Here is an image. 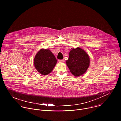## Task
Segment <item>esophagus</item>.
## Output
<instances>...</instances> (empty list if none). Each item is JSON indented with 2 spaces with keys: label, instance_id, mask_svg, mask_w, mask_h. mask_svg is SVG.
I'll return each mask as SVG.
<instances>
[{
  "label": "esophagus",
  "instance_id": "1",
  "mask_svg": "<svg viewBox=\"0 0 121 121\" xmlns=\"http://www.w3.org/2000/svg\"><path fill=\"white\" fill-rule=\"evenodd\" d=\"M58 61H59V62H63L64 61V59H63V60H59Z\"/></svg>",
  "mask_w": 121,
  "mask_h": 121
}]
</instances>
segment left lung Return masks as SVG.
<instances>
[{
	"mask_svg": "<svg viewBox=\"0 0 121 121\" xmlns=\"http://www.w3.org/2000/svg\"><path fill=\"white\" fill-rule=\"evenodd\" d=\"M66 63L71 73L75 76H79L84 74L88 69L90 59L84 50L77 48L70 51Z\"/></svg>",
	"mask_w": 121,
	"mask_h": 121,
	"instance_id": "1",
	"label": "left lung"
}]
</instances>
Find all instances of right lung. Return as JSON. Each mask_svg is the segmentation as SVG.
Instances as JSON below:
<instances>
[{
    "label": "right lung",
    "instance_id": "add662e5",
    "mask_svg": "<svg viewBox=\"0 0 121 121\" xmlns=\"http://www.w3.org/2000/svg\"><path fill=\"white\" fill-rule=\"evenodd\" d=\"M57 61L55 56L49 49H41L35 56V68L40 74L47 75L52 72Z\"/></svg>",
    "mask_w": 121,
    "mask_h": 121
}]
</instances>
